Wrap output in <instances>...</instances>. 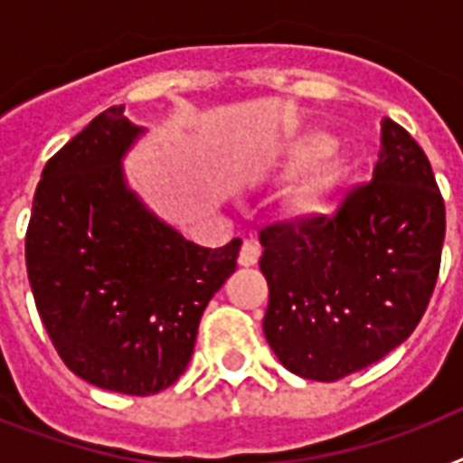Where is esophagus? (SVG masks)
I'll return each mask as SVG.
<instances>
[{"instance_id": "1", "label": "esophagus", "mask_w": 463, "mask_h": 463, "mask_svg": "<svg viewBox=\"0 0 463 463\" xmlns=\"http://www.w3.org/2000/svg\"><path fill=\"white\" fill-rule=\"evenodd\" d=\"M260 254H261L260 245L252 242V240H245V242H242V250H240L238 261L242 264V267H254V264L260 261Z\"/></svg>"}]
</instances>
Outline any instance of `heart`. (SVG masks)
<instances>
[{"label":"heart","instance_id":"b5f03b06","mask_svg":"<svg viewBox=\"0 0 463 463\" xmlns=\"http://www.w3.org/2000/svg\"><path fill=\"white\" fill-rule=\"evenodd\" d=\"M331 148H334V139L329 134H305V137L290 144L288 154L281 163V175L283 177H293V175L303 173V170L315 165L317 160H322ZM338 173H341L338 160H324L322 165H317L296 187V192L290 196V209L300 213V216L319 209L326 194L331 192V187L336 184Z\"/></svg>","mask_w":463,"mask_h":463}]
</instances>
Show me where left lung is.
<instances>
[{
	"label": "left lung",
	"mask_w": 463,
	"mask_h": 463,
	"mask_svg": "<svg viewBox=\"0 0 463 463\" xmlns=\"http://www.w3.org/2000/svg\"><path fill=\"white\" fill-rule=\"evenodd\" d=\"M269 283L264 336L283 367L336 382L402 345L425 315L445 242V202L430 160L382 119L373 180L334 216L260 232Z\"/></svg>",
	"instance_id": "8db88e82"
}]
</instances>
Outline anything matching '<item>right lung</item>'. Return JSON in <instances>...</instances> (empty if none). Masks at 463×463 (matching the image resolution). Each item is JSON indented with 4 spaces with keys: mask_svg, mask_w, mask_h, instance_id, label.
Here are the masks:
<instances>
[{
    "mask_svg": "<svg viewBox=\"0 0 463 463\" xmlns=\"http://www.w3.org/2000/svg\"><path fill=\"white\" fill-rule=\"evenodd\" d=\"M139 134L115 105L47 160L25 267L64 365L100 389L148 396L184 373L199 319L238 267L242 240L199 247L144 206L122 173Z\"/></svg>",
    "mask_w": 463,
    "mask_h": 463,
    "instance_id": "1",
    "label": "right lung"
}]
</instances>
